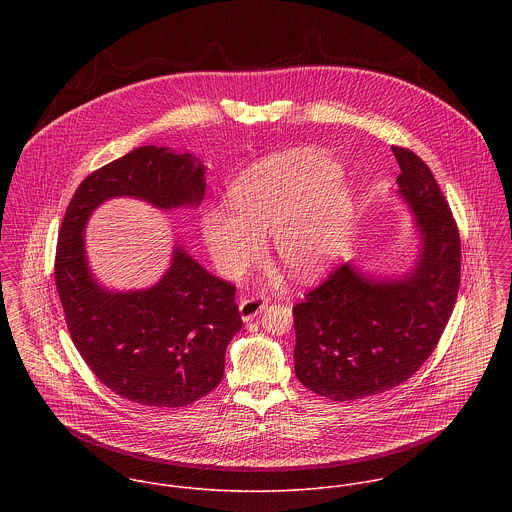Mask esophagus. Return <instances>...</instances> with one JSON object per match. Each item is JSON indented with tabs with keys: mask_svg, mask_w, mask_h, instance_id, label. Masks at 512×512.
Returning a JSON list of instances; mask_svg holds the SVG:
<instances>
[{
	"mask_svg": "<svg viewBox=\"0 0 512 512\" xmlns=\"http://www.w3.org/2000/svg\"><path fill=\"white\" fill-rule=\"evenodd\" d=\"M266 307V301L260 297H246L240 301L238 309H240V317L244 321H252L258 313H262V309Z\"/></svg>",
	"mask_w": 512,
	"mask_h": 512,
	"instance_id": "obj_1",
	"label": "esophagus"
}]
</instances>
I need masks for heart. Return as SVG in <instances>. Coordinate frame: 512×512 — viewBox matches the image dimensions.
<instances>
[{"mask_svg": "<svg viewBox=\"0 0 512 512\" xmlns=\"http://www.w3.org/2000/svg\"><path fill=\"white\" fill-rule=\"evenodd\" d=\"M228 203L232 213L213 209L203 217L207 248L228 278L260 256L268 232L284 270L313 278L333 260L353 219L339 165L313 151L278 153L248 167L232 181Z\"/></svg>", "mask_w": 512, "mask_h": 512, "instance_id": "obj_1", "label": "heart"}]
</instances>
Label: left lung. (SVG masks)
I'll use <instances>...</instances> for the list:
<instances>
[{
    "label": "left lung",
    "instance_id": "1",
    "mask_svg": "<svg viewBox=\"0 0 512 512\" xmlns=\"http://www.w3.org/2000/svg\"><path fill=\"white\" fill-rule=\"evenodd\" d=\"M398 193L422 232V254L402 280H368L341 264L293 305L295 376L335 402L406 382L428 361L451 317L461 282V240L430 167L392 146Z\"/></svg>",
    "mask_w": 512,
    "mask_h": 512
}]
</instances>
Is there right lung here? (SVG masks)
Listing matches in <instances>:
<instances>
[{
    "instance_id": "obj_1",
    "label": "right lung",
    "mask_w": 512,
    "mask_h": 512,
    "mask_svg": "<svg viewBox=\"0 0 512 512\" xmlns=\"http://www.w3.org/2000/svg\"><path fill=\"white\" fill-rule=\"evenodd\" d=\"M205 187V165L191 153L138 147L78 185L59 230L55 284L74 347L104 386L142 406H187L219 384L226 347L242 327L236 288L177 246L153 288L106 292L86 266L84 224L110 197L175 209L199 205Z\"/></svg>"
}]
</instances>
